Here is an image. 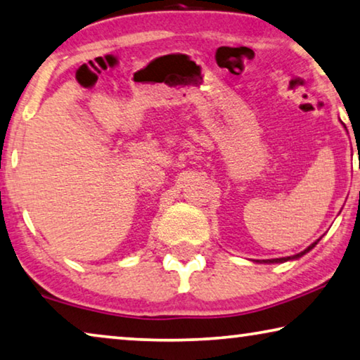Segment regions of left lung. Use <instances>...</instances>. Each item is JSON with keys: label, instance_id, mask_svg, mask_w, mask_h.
<instances>
[{"label": "left lung", "instance_id": "left-lung-1", "mask_svg": "<svg viewBox=\"0 0 360 360\" xmlns=\"http://www.w3.org/2000/svg\"><path fill=\"white\" fill-rule=\"evenodd\" d=\"M317 243H319V240H317ZM317 243H314L312 245H309V248L305 249L304 252H299V254L294 255V257H284V259H271V260H265V262H268V264H276V262H286V260H291V259H299V257H302L304 254H307L310 249H314L315 245H317Z\"/></svg>", "mask_w": 360, "mask_h": 360}]
</instances>
